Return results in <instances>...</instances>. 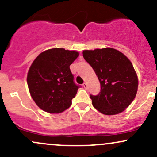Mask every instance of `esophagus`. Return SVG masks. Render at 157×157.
<instances>
[{
    "label": "esophagus",
    "mask_w": 157,
    "mask_h": 157,
    "mask_svg": "<svg viewBox=\"0 0 157 157\" xmlns=\"http://www.w3.org/2000/svg\"><path fill=\"white\" fill-rule=\"evenodd\" d=\"M82 86H83V88L85 89H88V86H87V83H86V82H84L83 84H82Z\"/></svg>",
    "instance_id": "34e87169"
}]
</instances>
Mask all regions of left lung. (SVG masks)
<instances>
[{
	"label": "left lung",
	"mask_w": 157,
	"mask_h": 157,
	"mask_svg": "<svg viewBox=\"0 0 157 157\" xmlns=\"http://www.w3.org/2000/svg\"><path fill=\"white\" fill-rule=\"evenodd\" d=\"M82 55L101 86L99 94L90 95L94 107L105 115L122 112L134 100L138 89L137 75L131 61L112 48L84 50Z\"/></svg>",
	"instance_id": "8db88e82"
}]
</instances>
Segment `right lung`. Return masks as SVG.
Instances as JSON below:
<instances>
[{
	"instance_id": "obj_1",
	"label": "right lung",
	"mask_w": 157,
	"mask_h": 157,
	"mask_svg": "<svg viewBox=\"0 0 157 157\" xmlns=\"http://www.w3.org/2000/svg\"><path fill=\"white\" fill-rule=\"evenodd\" d=\"M79 52L64 48H51L36 57L27 75L30 94L40 109L59 113L71 105L80 86L74 82L70 65Z\"/></svg>"
}]
</instances>
